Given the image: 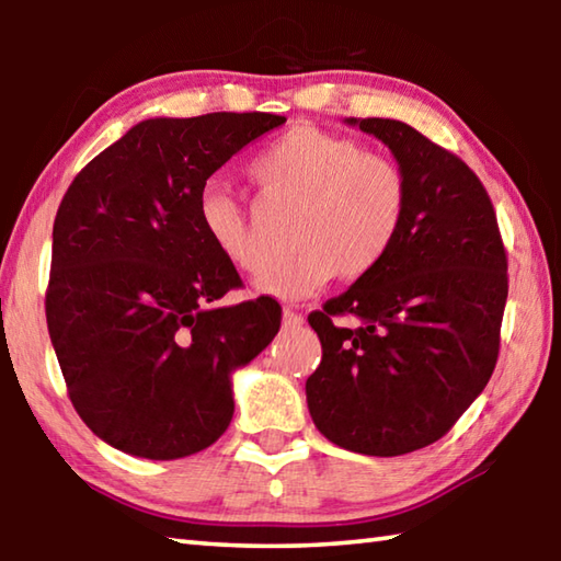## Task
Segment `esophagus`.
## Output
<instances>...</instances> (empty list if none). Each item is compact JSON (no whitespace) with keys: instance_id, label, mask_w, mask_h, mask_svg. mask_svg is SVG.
Returning <instances> with one entry per match:
<instances>
[{"instance_id":"34e87169","label":"esophagus","mask_w":561,"mask_h":561,"mask_svg":"<svg viewBox=\"0 0 561 561\" xmlns=\"http://www.w3.org/2000/svg\"><path fill=\"white\" fill-rule=\"evenodd\" d=\"M282 324H284V329H297V327H301V324H304V317L299 314L297 309L287 307V309L282 311Z\"/></svg>"}]
</instances>
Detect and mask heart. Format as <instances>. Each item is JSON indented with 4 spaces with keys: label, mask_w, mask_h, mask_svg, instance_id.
<instances>
[{
    "label": "heart",
    "mask_w": 561,
    "mask_h": 561,
    "mask_svg": "<svg viewBox=\"0 0 561 561\" xmlns=\"http://www.w3.org/2000/svg\"><path fill=\"white\" fill-rule=\"evenodd\" d=\"M250 175L274 203L297 207V252L254 282L277 299H304L331 277L360 279L386 260L408 213V178L396 160L364 153L356 140L294 126L252 160ZM207 240L237 270L267 264L242 203L207 185L197 197Z\"/></svg>",
    "instance_id": "b5f03b06"
}]
</instances>
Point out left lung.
<instances>
[{
	"mask_svg": "<svg viewBox=\"0 0 561 561\" xmlns=\"http://www.w3.org/2000/svg\"><path fill=\"white\" fill-rule=\"evenodd\" d=\"M346 123L391 150L408 178V213L386 260L309 314L321 364L307 403L339 448L393 458L440 440L488 386L507 254L488 190L458 156L401 121Z\"/></svg>",
	"mask_w": 561,
	"mask_h": 561,
	"instance_id": "1",
	"label": "left lung"
}]
</instances>
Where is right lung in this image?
I'll return each instance as SVG.
<instances>
[{"label":"right lung","mask_w":561,"mask_h":561,"mask_svg":"<svg viewBox=\"0 0 561 561\" xmlns=\"http://www.w3.org/2000/svg\"><path fill=\"white\" fill-rule=\"evenodd\" d=\"M287 121L274 113L148 118L73 178L54 220L46 324L81 421L116 450L178 460L220 438L232 374L277 336L197 217L207 178Z\"/></svg>","instance_id":"1"}]
</instances>
